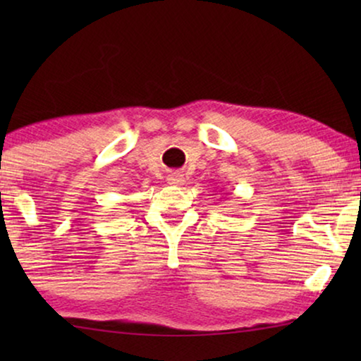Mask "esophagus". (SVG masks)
<instances>
[{"label":"esophagus","instance_id":"esophagus-1","mask_svg":"<svg viewBox=\"0 0 361 361\" xmlns=\"http://www.w3.org/2000/svg\"><path fill=\"white\" fill-rule=\"evenodd\" d=\"M167 182L172 185H184L185 177L184 174H180V172H172V174L167 176Z\"/></svg>","mask_w":361,"mask_h":361}]
</instances>
